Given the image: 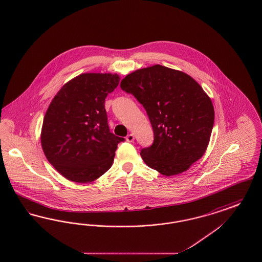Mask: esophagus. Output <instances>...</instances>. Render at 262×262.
Here are the masks:
<instances>
[{"label":"esophagus","mask_w":262,"mask_h":262,"mask_svg":"<svg viewBox=\"0 0 262 262\" xmlns=\"http://www.w3.org/2000/svg\"><path fill=\"white\" fill-rule=\"evenodd\" d=\"M125 140H126L127 142H133V141L135 140V137H134V135H133V134L127 135L126 137H125Z\"/></svg>","instance_id":"esophagus-1"}]
</instances>
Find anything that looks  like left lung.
<instances>
[{
    "label": "left lung",
    "mask_w": 262,
    "mask_h": 262,
    "mask_svg": "<svg viewBox=\"0 0 262 262\" xmlns=\"http://www.w3.org/2000/svg\"><path fill=\"white\" fill-rule=\"evenodd\" d=\"M121 88L132 93L148 115L154 141L140 152L148 167L174 176L203 156L211 136L214 107L191 76L155 64L126 75Z\"/></svg>",
    "instance_id": "8db88e82"
}]
</instances>
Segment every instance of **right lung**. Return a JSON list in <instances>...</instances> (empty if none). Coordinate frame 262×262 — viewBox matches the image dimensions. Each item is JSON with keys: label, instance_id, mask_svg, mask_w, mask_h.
I'll return each instance as SVG.
<instances>
[{"label": "right lung", "instance_id": "right-lung-1", "mask_svg": "<svg viewBox=\"0 0 262 262\" xmlns=\"http://www.w3.org/2000/svg\"><path fill=\"white\" fill-rule=\"evenodd\" d=\"M119 82L117 74H81L52 100L41 145L48 161L69 181L91 183L111 168L118 143L125 138L110 133L105 98Z\"/></svg>", "mask_w": 262, "mask_h": 262}]
</instances>
